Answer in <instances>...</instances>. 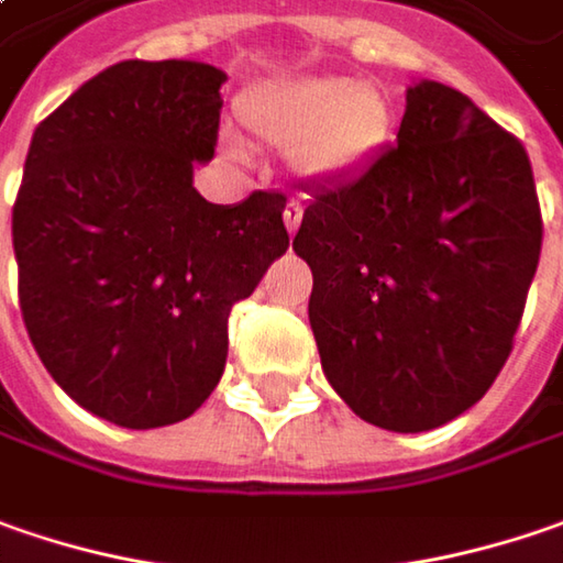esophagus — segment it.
I'll return each mask as SVG.
<instances>
[{
	"mask_svg": "<svg viewBox=\"0 0 563 563\" xmlns=\"http://www.w3.org/2000/svg\"><path fill=\"white\" fill-rule=\"evenodd\" d=\"M300 218H303V206L300 202H288L285 206V228H288V234H295L297 228H300Z\"/></svg>",
	"mask_w": 563,
	"mask_h": 563,
	"instance_id": "obj_1",
	"label": "esophagus"
}]
</instances>
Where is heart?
I'll use <instances>...</instances> for the list:
<instances>
[{"label":"heart","mask_w":563,"mask_h":563,"mask_svg":"<svg viewBox=\"0 0 563 563\" xmlns=\"http://www.w3.org/2000/svg\"><path fill=\"white\" fill-rule=\"evenodd\" d=\"M243 123L268 145L288 148L303 180H339L377 152L389 132V103L349 75L275 81L243 100Z\"/></svg>","instance_id":"1"}]
</instances>
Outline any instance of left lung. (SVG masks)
<instances>
[{"mask_svg":"<svg viewBox=\"0 0 563 563\" xmlns=\"http://www.w3.org/2000/svg\"><path fill=\"white\" fill-rule=\"evenodd\" d=\"M295 253L329 386L383 431H434L514 349L542 253L529 155L463 91L421 78L396 142L310 192Z\"/></svg>","mask_w":563,"mask_h":563,"instance_id":"8db88e82","label":"left lung"}]
</instances>
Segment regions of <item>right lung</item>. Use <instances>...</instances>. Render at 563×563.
<instances>
[{"instance_id":"1","label":"right lung","mask_w":563,"mask_h":563,"mask_svg":"<svg viewBox=\"0 0 563 563\" xmlns=\"http://www.w3.org/2000/svg\"><path fill=\"white\" fill-rule=\"evenodd\" d=\"M228 75L126 59L34 129L12 211L18 295L43 367L81 408L148 431L189 418L228 361L231 307L288 250L282 192L214 206Z\"/></svg>"}]
</instances>
